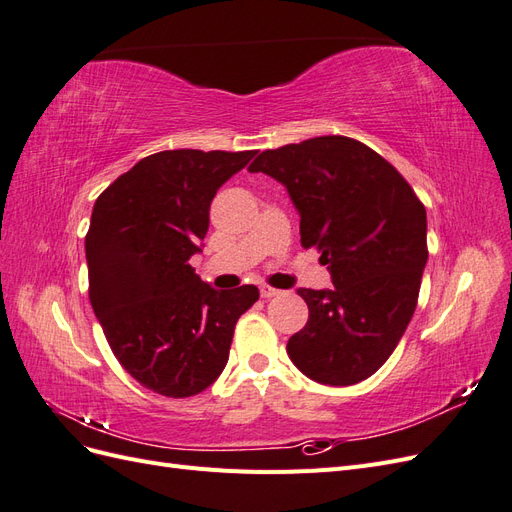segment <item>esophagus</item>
Returning <instances> with one entry per match:
<instances>
[{"label": "esophagus", "instance_id": "34e87169", "mask_svg": "<svg viewBox=\"0 0 512 512\" xmlns=\"http://www.w3.org/2000/svg\"><path fill=\"white\" fill-rule=\"evenodd\" d=\"M277 294H282V290H277V288L267 286V284L260 286V297L262 299H271V297H277Z\"/></svg>", "mask_w": 512, "mask_h": 512}]
</instances>
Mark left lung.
I'll use <instances>...</instances> for the list:
<instances>
[{"label": "left lung", "mask_w": 512, "mask_h": 512, "mask_svg": "<svg viewBox=\"0 0 512 512\" xmlns=\"http://www.w3.org/2000/svg\"><path fill=\"white\" fill-rule=\"evenodd\" d=\"M288 190L301 245H316L333 288H299L307 324L288 356L320 384H356L382 367L416 309L427 265V213L408 181L348 136L267 149L247 168Z\"/></svg>", "instance_id": "1"}]
</instances>
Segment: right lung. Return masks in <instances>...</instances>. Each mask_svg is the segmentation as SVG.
<instances>
[{"label": "right lung", "mask_w": 512, "mask_h": 512, "mask_svg": "<svg viewBox=\"0 0 512 512\" xmlns=\"http://www.w3.org/2000/svg\"><path fill=\"white\" fill-rule=\"evenodd\" d=\"M256 151H160L98 196L85 237L89 301L117 361L145 389L190 397L226 367L232 333L256 286L215 290L190 258L211 200Z\"/></svg>", "instance_id": "obj_1"}]
</instances>
